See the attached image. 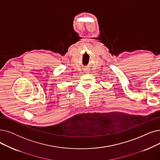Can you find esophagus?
<instances>
[{
    "instance_id": "obj_1",
    "label": "esophagus",
    "mask_w": 160,
    "mask_h": 160,
    "mask_svg": "<svg viewBox=\"0 0 160 160\" xmlns=\"http://www.w3.org/2000/svg\"><path fill=\"white\" fill-rule=\"evenodd\" d=\"M84 72H88V71L87 68H85V69H84Z\"/></svg>"
}]
</instances>
